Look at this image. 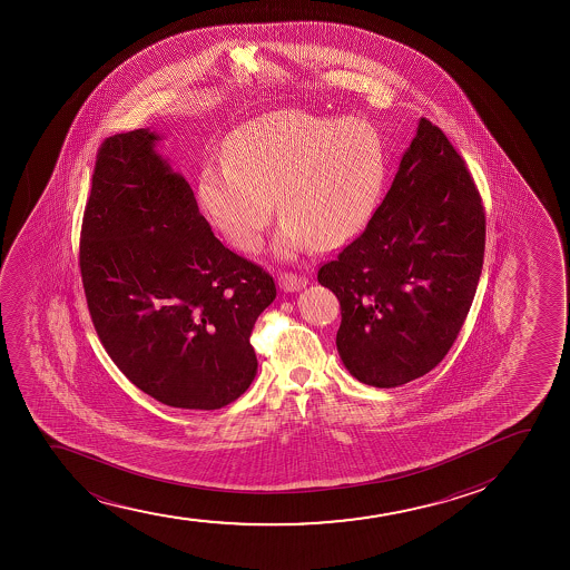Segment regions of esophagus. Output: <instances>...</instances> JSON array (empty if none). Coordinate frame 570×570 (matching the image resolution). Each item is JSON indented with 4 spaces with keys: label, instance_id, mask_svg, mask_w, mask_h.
Returning a JSON list of instances; mask_svg holds the SVG:
<instances>
[{
    "label": "esophagus",
    "instance_id": "1",
    "mask_svg": "<svg viewBox=\"0 0 570 570\" xmlns=\"http://www.w3.org/2000/svg\"><path fill=\"white\" fill-rule=\"evenodd\" d=\"M306 277H302V275L287 274L279 275V287L285 291V293H295V291H301V288L306 287Z\"/></svg>",
    "mask_w": 570,
    "mask_h": 570
}]
</instances>
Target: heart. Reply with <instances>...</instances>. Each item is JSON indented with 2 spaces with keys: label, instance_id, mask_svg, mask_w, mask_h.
<instances>
[{
  "label": "heart",
  "instance_id": "b5f03b06",
  "mask_svg": "<svg viewBox=\"0 0 570 570\" xmlns=\"http://www.w3.org/2000/svg\"><path fill=\"white\" fill-rule=\"evenodd\" d=\"M199 173V202L236 249L250 253L274 215L275 250L336 249L360 236L387 177L386 146L361 119L272 111L229 138Z\"/></svg>",
  "mask_w": 570,
  "mask_h": 570
}]
</instances>
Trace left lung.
Returning <instances> with one entry per match:
<instances>
[{"label":"left lung","mask_w":570,"mask_h":570,"mask_svg":"<svg viewBox=\"0 0 570 570\" xmlns=\"http://www.w3.org/2000/svg\"><path fill=\"white\" fill-rule=\"evenodd\" d=\"M484 209L464 159L420 118L384 202L317 282L341 302L336 347L352 376L397 387L438 366L483 268Z\"/></svg>","instance_id":"1"}]
</instances>
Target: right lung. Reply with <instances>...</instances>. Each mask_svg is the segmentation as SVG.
Masks as SVG:
<instances>
[{"label": "right lung", "mask_w": 570, "mask_h": 570, "mask_svg": "<svg viewBox=\"0 0 570 570\" xmlns=\"http://www.w3.org/2000/svg\"><path fill=\"white\" fill-rule=\"evenodd\" d=\"M150 129L106 138L79 242L100 342L132 384L177 409L213 411L255 380L250 333L272 275L224 247Z\"/></svg>", "instance_id": "right-lung-1"}]
</instances>
